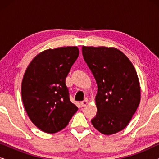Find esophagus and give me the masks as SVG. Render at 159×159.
<instances>
[{
  "instance_id": "obj_1",
  "label": "esophagus",
  "mask_w": 159,
  "mask_h": 159,
  "mask_svg": "<svg viewBox=\"0 0 159 159\" xmlns=\"http://www.w3.org/2000/svg\"><path fill=\"white\" fill-rule=\"evenodd\" d=\"M88 99H85L84 101L80 102V105H81L82 107H84V106H86L88 105Z\"/></svg>"
}]
</instances>
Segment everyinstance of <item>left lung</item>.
Segmentation results:
<instances>
[{
	"instance_id": "8db88e82",
	"label": "left lung",
	"mask_w": 159,
	"mask_h": 159,
	"mask_svg": "<svg viewBox=\"0 0 159 159\" xmlns=\"http://www.w3.org/2000/svg\"><path fill=\"white\" fill-rule=\"evenodd\" d=\"M82 49L98 86L97 114L91 122L102 134L116 133L127 127L140 103L135 69L116 48L82 46Z\"/></svg>"
}]
</instances>
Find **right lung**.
I'll list each match as a JSON object with an SVG mask.
<instances>
[{
	"mask_svg": "<svg viewBox=\"0 0 159 159\" xmlns=\"http://www.w3.org/2000/svg\"><path fill=\"white\" fill-rule=\"evenodd\" d=\"M78 56L76 46L48 49L35 56L27 68L21 83L23 104L32 122L43 132L63 129L78 110L66 85Z\"/></svg>",
	"mask_w": 159,
	"mask_h": 159,
	"instance_id": "right-lung-1",
	"label": "right lung"
}]
</instances>
